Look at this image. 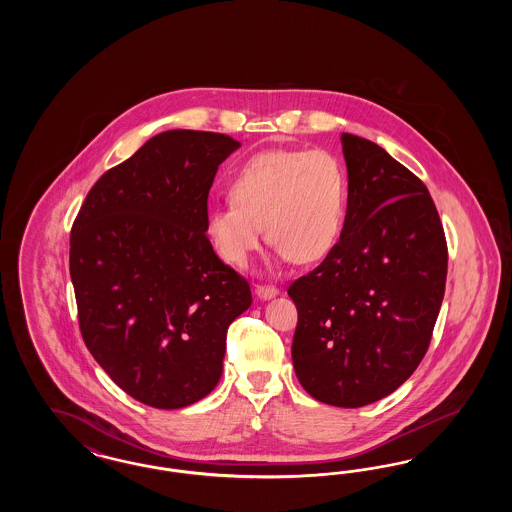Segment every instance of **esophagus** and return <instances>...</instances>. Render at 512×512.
<instances>
[{
    "label": "esophagus",
    "mask_w": 512,
    "mask_h": 512,
    "mask_svg": "<svg viewBox=\"0 0 512 512\" xmlns=\"http://www.w3.org/2000/svg\"><path fill=\"white\" fill-rule=\"evenodd\" d=\"M255 293H257V297H259V299L267 301V299L276 297V295L280 293V290H278L276 286H257V288H255Z\"/></svg>",
    "instance_id": "esophagus-1"
}]
</instances>
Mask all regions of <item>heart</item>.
I'll return each instance as SVG.
<instances>
[{"label": "heart", "instance_id": "obj_1", "mask_svg": "<svg viewBox=\"0 0 512 512\" xmlns=\"http://www.w3.org/2000/svg\"><path fill=\"white\" fill-rule=\"evenodd\" d=\"M230 205L209 213L205 232L220 259L245 268L263 244L280 261L311 265L338 245L347 219V176L324 149L265 151L232 174Z\"/></svg>", "mask_w": 512, "mask_h": 512}]
</instances>
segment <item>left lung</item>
<instances>
[{"mask_svg":"<svg viewBox=\"0 0 512 512\" xmlns=\"http://www.w3.org/2000/svg\"><path fill=\"white\" fill-rule=\"evenodd\" d=\"M347 219L334 251L288 295L303 390L357 409L411 378L445 293L447 245L428 188L386 149L343 132Z\"/></svg>","mask_w":512,"mask_h":512,"instance_id":"left-lung-1","label":"left lung"}]
</instances>
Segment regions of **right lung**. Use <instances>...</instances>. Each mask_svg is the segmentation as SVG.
Here are the masks:
<instances>
[{"label": "right lung", "instance_id": "add662e5", "mask_svg": "<svg viewBox=\"0 0 512 512\" xmlns=\"http://www.w3.org/2000/svg\"><path fill=\"white\" fill-rule=\"evenodd\" d=\"M240 146L215 132L157 134L99 178L74 220L84 343L149 407L182 409L215 390L226 330L251 305L247 280L205 234L215 174Z\"/></svg>", "mask_w": 512, "mask_h": 512}]
</instances>
